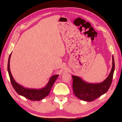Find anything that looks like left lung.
<instances>
[{
    "mask_svg": "<svg viewBox=\"0 0 122 122\" xmlns=\"http://www.w3.org/2000/svg\"><path fill=\"white\" fill-rule=\"evenodd\" d=\"M112 60V68L110 73L107 79L101 83L89 84L83 81L79 76H72L73 92L76 97L84 101H92L108 91L112 84L115 70L113 56Z\"/></svg>",
    "mask_w": 122,
    "mask_h": 122,
    "instance_id": "8db88e82",
    "label": "left lung"
}]
</instances>
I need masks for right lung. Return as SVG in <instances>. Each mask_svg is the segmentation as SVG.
<instances>
[{"mask_svg":"<svg viewBox=\"0 0 122 122\" xmlns=\"http://www.w3.org/2000/svg\"><path fill=\"white\" fill-rule=\"evenodd\" d=\"M11 54V53L10 54L8 58L7 69L11 84L17 93L29 100L33 101H39L47 97L50 93L51 88H52L54 82L59 75H56L51 76L46 86L40 89H35L24 88L15 81L11 73L9 67Z\"/></svg>","mask_w":122,"mask_h":122,"instance_id":"1","label":"right lung"}]
</instances>
